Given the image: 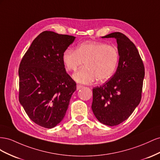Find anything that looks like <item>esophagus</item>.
<instances>
[{
	"label": "esophagus",
	"instance_id": "1",
	"mask_svg": "<svg viewBox=\"0 0 160 160\" xmlns=\"http://www.w3.org/2000/svg\"><path fill=\"white\" fill-rule=\"evenodd\" d=\"M82 88H83V86L80 85V84H77V86H76V89H77V90H78L81 89Z\"/></svg>",
	"mask_w": 160,
	"mask_h": 160
}]
</instances>
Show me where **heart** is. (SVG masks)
Wrapping results in <instances>:
<instances>
[{
    "label": "heart",
    "mask_w": 160,
    "mask_h": 160,
    "mask_svg": "<svg viewBox=\"0 0 160 160\" xmlns=\"http://www.w3.org/2000/svg\"><path fill=\"white\" fill-rule=\"evenodd\" d=\"M119 60L118 49L102 42H86L77 46L76 50L66 49L62 54L66 69L75 72L84 62L86 67L73 75L79 83L90 84L98 78L106 81L114 75Z\"/></svg>",
    "instance_id": "heart-1"
}]
</instances>
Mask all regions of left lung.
<instances>
[{
	"mask_svg": "<svg viewBox=\"0 0 160 160\" xmlns=\"http://www.w3.org/2000/svg\"><path fill=\"white\" fill-rule=\"evenodd\" d=\"M102 38L116 39L119 60L112 77L92 89V109L98 121L115 126L127 119L139 105L145 68L138 49L124 34L115 32Z\"/></svg>",
	"mask_w": 160,
	"mask_h": 160,
	"instance_id": "obj_1",
	"label": "left lung"
}]
</instances>
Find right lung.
<instances>
[{
	"label": "right lung",
	"instance_id": "obj_1",
	"mask_svg": "<svg viewBox=\"0 0 160 160\" xmlns=\"http://www.w3.org/2000/svg\"><path fill=\"white\" fill-rule=\"evenodd\" d=\"M76 37L45 31L32 42L19 68V102L30 119L51 129L64 117L76 84L62 54Z\"/></svg>",
	"mask_w": 160,
	"mask_h": 160
}]
</instances>
